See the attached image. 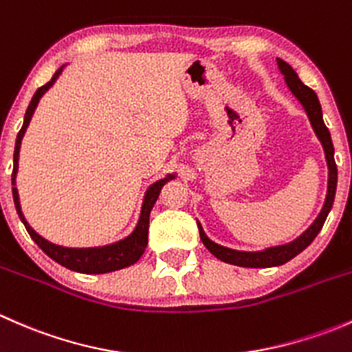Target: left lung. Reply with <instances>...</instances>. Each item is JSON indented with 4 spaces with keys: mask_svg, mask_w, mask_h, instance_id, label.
<instances>
[{
    "mask_svg": "<svg viewBox=\"0 0 352 352\" xmlns=\"http://www.w3.org/2000/svg\"><path fill=\"white\" fill-rule=\"evenodd\" d=\"M278 66L281 69V73L285 74V80L289 87V90L293 91L294 97L301 102L305 110H307V116L310 119L311 127H314L315 134L320 140L322 146H324L325 158H327L329 165V190H327V199H325V204L322 208L320 214L315 219L314 225L303 233V235L298 236L294 242L279 245V247H271L265 248L262 252H239L232 250V248L221 247V245L211 242V240L206 236V233L202 232L201 225L199 226V235H201L202 243L204 247L211 252L214 257H218L219 261L228 262V264L240 265V267H274V265H283L286 264L287 261H291L293 257H296L300 252H303L305 248L308 247L315 240V236L318 235V232L324 226L325 219H327V214L333 204V197H336V189H337V165L336 160H333V144L332 140H330V133L327 126L324 124V119H322V107L320 102H318L317 94H315L311 88H308L307 85L301 83V80L298 78L296 71L293 69L286 61L278 58Z\"/></svg>",
    "mask_w": 352,
    "mask_h": 352,
    "instance_id": "8db88e82",
    "label": "left lung"
}]
</instances>
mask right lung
Here are the masks:
<instances>
[{"label":"right lung","instance_id":"obj_1","mask_svg":"<svg viewBox=\"0 0 352 352\" xmlns=\"http://www.w3.org/2000/svg\"><path fill=\"white\" fill-rule=\"evenodd\" d=\"M61 69L63 67H59V69L54 73V76L51 78V81L35 91L34 97H32L30 100V105H28L27 112H25L23 126L22 129H20L19 136H16L15 155H13V173H12L13 201H15L16 212H19L20 219H22L25 228H27L28 235L32 236V240H34V242L42 248V252H45L52 261L65 265L66 269H71V271H76V272H83V274H104V272H112V271H117V269H124L127 267V265H133L134 262L140 261V257L143 255L144 248H146L148 245V228H150L151 209H153L156 199L160 196L162 187L165 186L170 179H173V177L168 175L166 179L158 180V182L153 184V186L148 189L146 196H144L143 209H141L140 223H138L136 230H134L127 239L120 240V242L107 245V247H98V248H65V247H59V245L47 242V240L42 239L41 235H37V233L30 228V225L25 221L22 209H20L19 190H16L15 187L16 170H19V153H20V144H22V138L25 131H27V126L28 122H30L32 116H34V110L37 107L38 100H41L42 95L52 87V83L58 80V76L61 74Z\"/></svg>","mask_w":352,"mask_h":352}]
</instances>
